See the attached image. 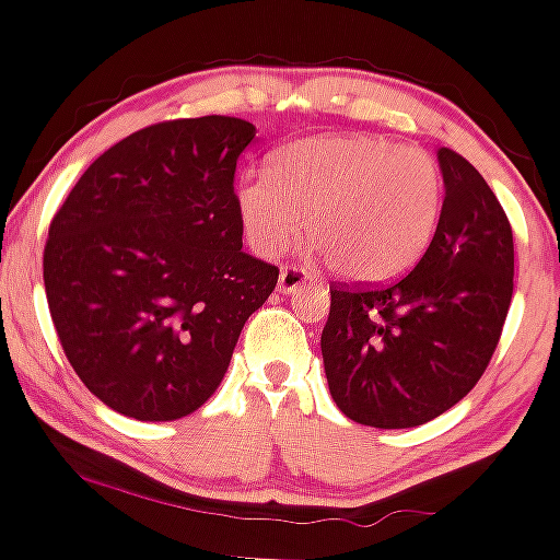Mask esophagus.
<instances>
[{
  "mask_svg": "<svg viewBox=\"0 0 560 560\" xmlns=\"http://www.w3.org/2000/svg\"><path fill=\"white\" fill-rule=\"evenodd\" d=\"M314 284V276L308 273V270L298 268V265H284L279 273V292H301L306 290V287Z\"/></svg>",
  "mask_w": 560,
  "mask_h": 560,
  "instance_id": "esophagus-1",
  "label": "esophagus"
}]
</instances>
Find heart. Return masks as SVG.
I'll return each mask as SVG.
<instances>
[{"label":"heart","mask_w":560,"mask_h":560,"mask_svg":"<svg viewBox=\"0 0 560 560\" xmlns=\"http://www.w3.org/2000/svg\"><path fill=\"white\" fill-rule=\"evenodd\" d=\"M444 178L431 154L374 135H332L290 145L273 173L238 180L246 238L259 252L287 246L303 230L332 270L354 281H387L425 254L442 219Z\"/></svg>","instance_id":"heart-1"}]
</instances>
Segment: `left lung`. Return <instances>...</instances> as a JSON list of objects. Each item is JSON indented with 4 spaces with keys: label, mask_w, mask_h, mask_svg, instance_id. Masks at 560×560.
Instances as JSON below:
<instances>
[{
    "label": "left lung",
    "mask_w": 560,
    "mask_h": 560,
    "mask_svg": "<svg viewBox=\"0 0 560 560\" xmlns=\"http://www.w3.org/2000/svg\"><path fill=\"white\" fill-rule=\"evenodd\" d=\"M444 206L420 262L393 284H332L322 360L332 400L371 428H415L482 380L515 290L512 224L477 167L439 149Z\"/></svg>",
    "instance_id": "obj_1"
}]
</instances>
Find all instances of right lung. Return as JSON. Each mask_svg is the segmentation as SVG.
I'll use <instances>...</instances> for the list:
<instances>
[{"mask_svg":"<svg viewBox=\"0 0 560 560\" xmlns=\"http://www.w3.org/2000/svg\"><path fill=\"white\" fill-rule=\"evenodd\" d=\"M252 140L235 116L151 124L97 156L54 213L50 319L78 380L118 415L200 409L279 281L241 241L235 165Z\"/></svg>","mask_w":560,"mask_h":560,"instance_id":"right-lung-1","label":"right lung"}]
</instances>
